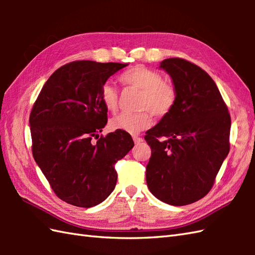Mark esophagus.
<instances>
[{
	"instance_id": "esophagus-1",
	"label": "esophagus",
	"mask_w": 255,
	"mask_h": 255,
	"mask_svg": "<svg viewBox=\"0 0 255 255\" xmlns=\"http://www.w3.org/2000/svg\"><path fill=\"white\" fill-rule=\"evenodd\" d=\"M133 141H134V143H140V142H142L143 141V139L142 138H140V137H137V136H133Z\"/></svg>"
}]
</instances>
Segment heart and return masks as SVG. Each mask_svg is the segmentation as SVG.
<instances>
[{
    "label": "heart",
    "mask_w": 255,
    "mask_h": 255,
    "mask_svg": "<svg viewBox=\"0 0 255 255\" xmlns=\"http://www.w3.org/2000/svg\"><path fill=\"white\" fill-rule=\"evenodd\" d=\"M124 85L141 91L139 97L140 113H125L113 118L110 126L113 130L137 134L151 126V114L164 117L174 107L176 91L172 84L164 82L162 75L143 66H136L121 75ZM101 101L107 111L115 112L118 107V92L111 83H104L101 89Z\"/></svg>",
    "instance_id": "heart-1"
}]
</instances>
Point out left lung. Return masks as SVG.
I'll list each match as a JSON object with an SVG mask.
<instances>
[{"label": "left lung", "mask_w": 255, "mask_h": 255, "mask_svg": "<svg viewBox=\"0 0 255 255\" xmlns=\"http://www.w3.org/2000/svg\"><path fill=\"white\" fill-rule=\"evenodd\" d=\"M176 91L172 111L145 132L148 188L161 202L184 206L207 194L229 153L231 119L217 85L189 61L160 63Z\"/></svg>", "instance_id": "obj_1"}]
</instances>
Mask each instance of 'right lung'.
I'll use <instances>...</instances> for the list:
<instances>
[{"instance_id": "add662e5", "label": "right lung", "mask_w": 255, "mask_h": 255, "mask_svg": "<svg viewBox=\"0 0 255 255\" xmlns=\"http://www.w3.org/2000/svg\"><path fill=\"white\" fill-rule=\"evenodd\" d=\"M128 63L74 61L51 74L32 107V155L57 196L78 207H93L117 182L114 164L133 147L131 136L116 130L101 137L107 110L101 89Z\"/></svg>"}]
</instances>
